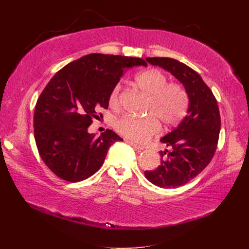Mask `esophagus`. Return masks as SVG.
Segmentation results:
<instances>
[{
	"label": "esophagus",
	"mask_w": 249,
	"mask_h": 249,
	"mask_svg": "<svg viewBox=\"0 0 249 249\" xmlns=\"http://www.w3.org/2000/svg\"><path fill=\"white\" fill-rule=\"evenodd\" d=\"M129 145H131L133 148H135L136 150H138V151H141V150H143L144 149V147L143 146H141V145H138V144H136V143H134V142H132V141H129V140H125Z\"/></svg>",
	"instance_id": "34e87169"
}]
</instances>
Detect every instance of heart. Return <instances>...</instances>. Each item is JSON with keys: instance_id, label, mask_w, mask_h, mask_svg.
I'll list each match as a JSON object with an SVG mask.
<instances>
[{"instance_id": "b5f03b06", "label": "heart", "mask_w": 249, "mask_h": 249, "mask_svg": "<svg viewBox=\"0 0 249 249\" xmlns=\"http://www.w3.org/2000/svg\"><path fill=\"white\" fill-rule=\"evenodd\" d=\"M137 87L150 98L145 118L124 116L115 122L116 131L134 142H144L160 129V122L164 127L178 124L189 109V95L185 88L175 83H168L167 76L156 69H149L135 77ZM120 87L116 86L109 95V105L119 107Z\"/></svg>"}]
</instances>
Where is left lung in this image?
Segmentation results:
<instances>
[{"label": "left lung", "instance_id": "left-lung-1", "mask_svg": "<svg viewBox=\"0 0 249 249\" xmlns=\"http://www.w3.org/2000/svg\"><path fill=\"white\" fill-rule=\"evenodd\" d=\"M146 61L171 72L189 95L187 116L160 139L169 150L160 151V164L144 173L155 186L177 188L197 177L215 154L221 127L218 104L201 75L187 64L169 57H147Z\"/></svg>", "mask_w": 249, "mask_h": 249}]
</instances>
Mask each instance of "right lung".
I'll use <instances>...</instances> for the list:
<instances>
[{"label": "right lung", "instance_id": "1", "mask_svg": "<svg viewBox=\"0 0 249 249\" xmlns=\"http://www.w3.org/2000/svg\"><path fill=\"white\" fill-rule=\"evenodd\" d=\"M142 58L90 53L70 62L51 78L34 111V137L44 163L58 178L76 182L93 176L110 146L123 139L107 129L100 136L89 126L100 108H108L109 95L123 72Z\"/></svg>", "mask_w": 249, "mask_h": 249}]
</instances>
